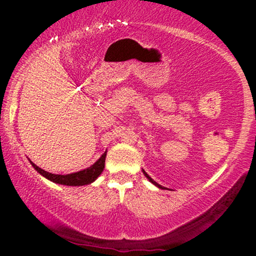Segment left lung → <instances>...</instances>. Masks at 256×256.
<instances>
[{
  "label": "left lung",
  "instance_id": "1",
  "mask_svg": "<svg viewBox=\"0 0 256 256\" xmlns=\"http://www.w3.org/2000/svg\"><path fill=\"white\" fill-rule=\"evenodd\" d=\"M143 174H144V176H146V177L149 179V182H152V184H154V185H156V186H158V188H160V189H165V188H164V186H161V185H160V184H158V183H156V182H155V180H154V179H152V178H150V177H149V176H148V173H146V172L144 171V170H143Z\"/></svg>",
  "mask_w": 256,
  "mask_h": 256
}]
</instances>
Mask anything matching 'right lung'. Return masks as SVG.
<instances>
[{"instance_id":"1","label":"right lung","mask_w":256,"mask_h":256,"mask_svg":"<svg viewBox=\"0 0 256 256\" xmlns=\"http://www.w3.org/2000/svg\"><path fill=\"white\" fill-rule=\"evenodd\" d=\"M106 155H107V152H104V154L101 155V158L96 161L94 165H91L88 168L83 170V171L71 173V174H54V173H49L44 170L34 165L32 161H30L31 165L34 166V168L42 174L43 177H46L49 180L54 182V183L62 184V185H70V186H80V185H86L92 183L94 180H96V178L101 174L102 171L104 168V161H106Z\"/></svg>"}]
</instances>
